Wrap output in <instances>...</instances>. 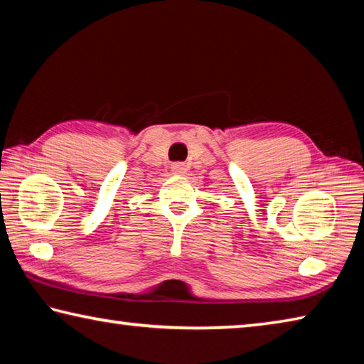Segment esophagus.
Listing matches in <instances>:
<instances>
[{"label": "esophagus", "mask_w": 364, "mask_h": 364, "mask_svg": "<svg viewBox=\"0 0 364 364\" xmlns=\"http://www.w3.org/2000/svg\"><path fill=\"white\" fill-rule=\"evenodd\" d=\"M171 171H172V174L182 176V174H186V172H187V166L183 163H174L171 166Z\"/></svg>", "instance_id": "1"}]
</instances>
